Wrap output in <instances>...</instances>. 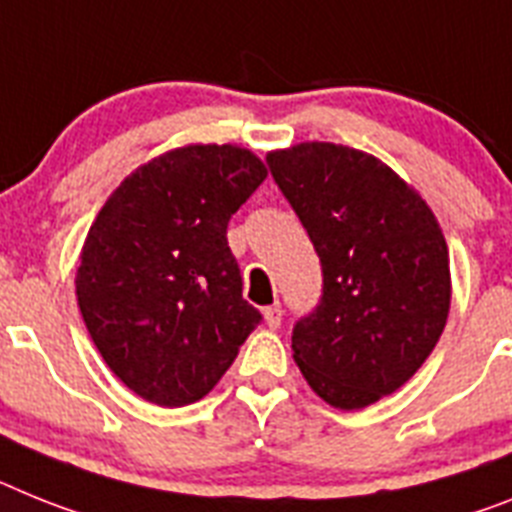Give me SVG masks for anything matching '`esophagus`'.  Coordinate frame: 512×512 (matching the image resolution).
Segmentation results:
<instances>
[{
  "label": "esophagus",
  "instance_id": "34e87169",
  "mask_svg": "<svg viewBox=\"0 0 512 512\" xmlns=\"http://www.w3.org/2000/svg\"><path fill=\"white\" fill-rule=\"evenodd\" d=\"M263 317H265V325H268L270 330L281 328V320H283V312L278 304H270V307L263 309Z\"/></svg>",
  "mask_w": 512,
  "mask_h": 512
}]
</instances>
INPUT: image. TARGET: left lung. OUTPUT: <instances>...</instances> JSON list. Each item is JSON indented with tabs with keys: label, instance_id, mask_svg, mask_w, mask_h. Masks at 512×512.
Masks as SVG:
<instances>
[{
	"label": "left lung",
	"instance_id": "8db88e82",
	"mask_svg": "<svg viewBox=\"0 0 512 512\" xmlns=\"http://www.w3.org/2000/svg\"><path fill=\"white\" fill-rule=\"evenodd\" d=\"M270 171L322 263V302L296 322V367L322 401L364 409L406 385L450 312L448 242L388 163L338 143L270 150Z\"/></svg>",
	"mask_w": 512,
	"mask_h": 512
}]
</instances>
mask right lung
Instances as JSON below:
<instances>
[{"instance_id": "1", "label": "right lung", "mask_w": 512, "mask_h": 512, "mask_svg": "<svg viewBox=\"0 0 512 512\" xmlns=\"http://www.w3.org/2000/svg\"><path fill=\"white\" fill-rule=\"evenodd\" d=\"M265 176L242 145H182L124 176L90 223L77 304L103 362L145 401L205 398L260 322L226 226Z\"/></svg>"}]
</instances>
